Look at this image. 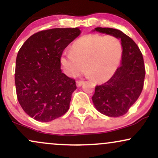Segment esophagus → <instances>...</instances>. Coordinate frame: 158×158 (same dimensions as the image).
Wrapping results in <instances>:
<instances>
[{"instance_id":"34e87169","label":"esophagus","mask_w":158,"mask_h":158,"mask_svg":"<svg viewBox=\"0 0 158 158\" xmlns=\"http://www.w3.org/2000/svg\"><path fill=\"white\" fill-rule=\"evenodd\" d=\"M83 84H84V81H77V87H81Z\"/></svg>"}]
</instances>
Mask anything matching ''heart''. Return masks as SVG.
I'll return each mask as SVG.
<instances>
[{"label":"heart","mask_w":158,"mask_h":158,"mask_svg":"<svg viewBox=\"0 0 158 158\" xmlns=\"http://www.w3.org/2000/svg\"><path fill=\"white\" fill-rule=\"evenodd\" d=\"M123 52L122 43L117 38L90 34L77 39L70 51L63 53L60 61L68 77H77L85 65L88 77L97 82H106L117 72Z\"/></svg>","instance_id":"obj_1"}]
</instances>
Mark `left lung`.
<instances>
[{
	"label": "left lung",
	"instance_id": "obj_1",
	"mask_svg": "<svg viewBox=\"0 0 158 158\" xmlns=\"http://www.w3.org/2000/svg\"><path fill=\"white\" fill-rule=\"evenodd\" d=\"M92 31L114 36L122 43L120 66L111 79L96 86L92 97L94 106L101 114L110 117H121L142 92L146 74L143 55L135 41L120 30L97 27Z\"/></svg>",
	"mask_w": 158,
	"mask_h": 158
}]
</instances>
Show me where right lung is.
Listing matches in <instances>:
<instances>
[{
  "instance_id": "add662e5",
  "label": "right lung",
  "mask_w": 158,
  "mask_h": 158,
  "mask_svg": "<svg viewBox=\"0 0 158 158\" xmlns=\"http://www.w3.org/2000/svg\"><path fill=\"white\" fill-rule=\"evenodd\" d=\"M81 33L79 28H55L30 36L16 58L18 100L25 113L40 122L61 117L70 107L74 79L61 72L63 50Z\"/></svg>"
}]
</instances>
